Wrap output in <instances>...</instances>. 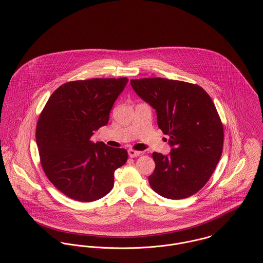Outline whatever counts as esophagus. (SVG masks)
<instances>
[{"label": "esophagus", "instance_id": "1", "mask_svg": "<svg viewBox=\"0 0 263 263\" xmlns=\"http://www.w3.org/2000/svg\"><path fill=\"white\" fill-rule=\"evenodd\" d=\"M128 154H129V156H130L131 158H134V157L139 156V155L141 154V152H140V151H136V150H134V149H129V150H128Z\"/></svg>", "mask_w": 263, "mask_h": 263}]
</instances>
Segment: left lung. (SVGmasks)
I'll return each instance as SVG.
<instances>
[{"label": "left lung", "mask_w": 263, "mask_h": 263, "mask_svg": "<svg viewBox=\"0 0 263 263\" xmlns=\"http://www.w3.org/2000/svg\"><path fill=\"white\" fill-rule=\"evenodd\" d=\"M131 86L155 109L172 146L168 155L152 153L151 189L171 200L193 196L210 179L223 151V124L212 99L200 86L181 81L140 79L131 80Z\"/></svg>", "instance_id": "1"}]
</instances>
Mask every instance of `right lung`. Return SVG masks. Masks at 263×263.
Segmentation results:
<instances>
[{"label": "right lung", "instance_id": "right-lung-1", "mask_svg": "<svg viewBox=\"0 0 263 263\" xmlns=\"http://www.w3.org/2000/svg\"><path fill=\"white\" fill-rule=\"evenodd\" d=\"M127 83V78L66 83L54 90L40 114L36 143L42 168L72 200L93 202L105 197L113 189L115 171L128 159L126 149L90 140L109 122Z\"/></svg>", "mask_w": 263, "mask_h": 263}]
</instances>
